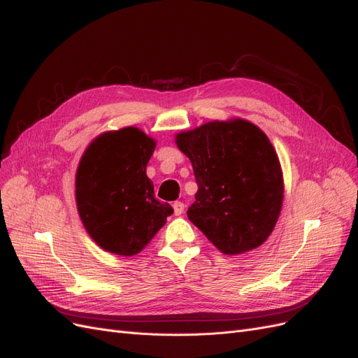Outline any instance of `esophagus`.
Wrapping results in <instances>:
<instances>
[{
	"instance_id": "obj_1",
	"label": "esophagus",
	"mask_w": 358,
	"mask_h": 358,
	"mask_svg": "<svg viewBox=\"0 0 358 358\" xmlns=\"http://www.w3.org/2000/svg\"><path fill=\"white\" fill-rule=\"evenodd\" d=\"M173 210H175V215H182L183 210H185V204H183L182 201H175L173 203Z\"/></svg>"
}]
</instances>
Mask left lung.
Masks as SVG:
<instances>
[{"instance_id": "1", "label": "left lung", "mask_w": 358, "mask_h": 358, "mask_svg": "<svg viewBox=\"0 0 358 358\" xmlns=\"http://www.w3.org/2000/svg\"><path fill=\"white\" fill-rule=\"evenodd\" d=\"M176 145L191 159L199 187L189 221L227 255L263 245L284 199L282 170L268 137L245 119H230L179 133Z\"/></svg>"}]
</instances>
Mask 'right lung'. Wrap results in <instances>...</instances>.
<instances>
[{
	"instance_id": "obj_1",
	"label": "right lung",
	"mask_w": 358,
	"mask_h": 358,
	"mask_svg": "<svg viewBox=\"0 0 358 358\" xmlns=\"http://www.w3.org/2000/svg\"><path fill=\"white\" fill-rule=\"evenodd\" d=\"M155 140L136 127L107 131L86 148L76 171V203L85 230L104 251L131 257L152 241L169 203L154 196L146 166Z\"/></svg>"
}]
</instances>
